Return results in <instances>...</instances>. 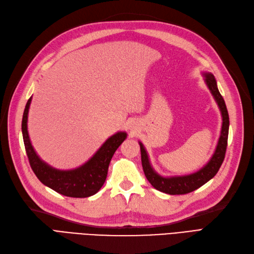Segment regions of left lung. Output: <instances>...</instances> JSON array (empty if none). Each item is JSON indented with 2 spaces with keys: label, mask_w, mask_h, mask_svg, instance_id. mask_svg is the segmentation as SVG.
<instances>
[{
  "label": "left lung",
  "mask_w": 254,
  "mask_h": 254,
  "mask_svg": "<svg viewBox=\"0 0 254 254\" xmlns=\"http://www.w3.org/2000/svg\"><path fill=\"white\" fill-rule=\"evenodd\" d=\"M204 80L207 88L210 89L212 95L216 101L222 117V126L219 140L215 149L214 155L211 160L207 162L201 170L198 172L186 175V176H176V177H162L157 174L150 165L148 155L146 152L143 144L140 142L141 148V160L143 171L146 178L149 181L151 186L156 190L163 191V193L170 195H183L190 193L205 184L207 181L211 180L213 177L217 174L219 168L224 162L226 156L227 145H228V133H229V114L224 98L219 93L216 79L211 73H204Z\"/></svg>",
  "instance_id": "1"
}]
</instances>
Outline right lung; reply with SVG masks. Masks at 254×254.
I'll return each mask as SVG.
<instances>
[{"mask_svg":"<svg viewBox=\"0 0 254 254\" xmlns=\"http://www.w3.org/2000/svg\"><path fill=\"white\" fill-rule=\"evenodd\" d=\"M30 97L22 118V134L30 167L44 186L67 197L86 198L96 194L106 181L110 161L115 150L127 137L126 132H118L110 136L95 155L83 165L70 171L53 168L38 157L30 143L27 131V115Z\"/></svg>","mask_w":254,"mask_h":254,"instance_id":"add662e5","label":"right lung"}]
</instances>
